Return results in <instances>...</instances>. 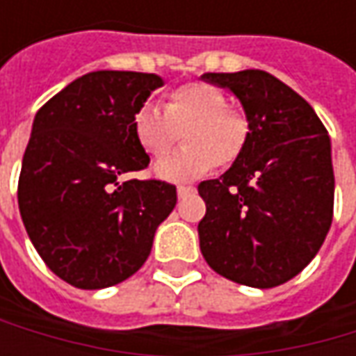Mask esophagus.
<instances>
[{
	"label": "esophagus",
	"instance_id": "34e87169",
	"mask_svg": "<svg viewBox=\"0 0 356 356\" xmlns=\"http://www.w3.org/2000/svg\"><path fill=\"white\" fill-rule=\"evenodd\" d=\"M196 188L194 186H178L176 188V192H178V198H184V196H188V194H192Z\"/></svg>",
	"mask_w": 356,
	"mask_h": 356
}]
</instances>
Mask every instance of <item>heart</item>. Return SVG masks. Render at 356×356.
<instances>
[{
    "label": "heart",
    "instance_id": "obj_1",
    "mask_svg": "<svg viewBox=\"0 0 356 356\" xmlns=\"http://www.w3.org/2000/svg\"><path fill=\"white\" fill-rule=\"evenodd\" d=\"M182 129L184 146L154 166L162 180L184 182L208 174L216 164L229 166L250 136L248 118L229 111L226 95L208 83H186L172 90L164 108L146 103L132 115V136L150 156H162Z\"/></svg>",
    "mask_w": 356,
    "mask_h": 356
}]
</instances>
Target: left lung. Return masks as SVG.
I'll return each instance as SVG.
<instances>
[{
  "label": "left lung",
  "instance_id": "1",
  "mask_svg": "<svg viewBox=\"0 0 356 356\" xmlns=\"http://www.w3.org/2000/svg\"><path fill=\"white\" fill-rule=\"evenodd\" d=\"M202 79L238 97L250 136L226 174L200 182V250L226 280L277 287L305 269L333 222L329 134L311 104L266 71Z\"/></svg>",
  "mask_w": 356,
  "mask_h": 356
}]
</instances>
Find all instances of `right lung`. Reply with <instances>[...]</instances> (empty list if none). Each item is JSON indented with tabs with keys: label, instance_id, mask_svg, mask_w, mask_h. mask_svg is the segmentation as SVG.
I'll list each match as a JSON object with an SVG mask.
<instances>
[{
	"label": "right lung",
	"instance_id": "add662e5",
	"mask_svg": "<svg viewBox=\"0 0 356 356\" xmlns=\"http://www.w3.org/2000/svg\"><path fill=\"white\" fill-rule=\"evenodd\" d=\"M158 87L152 73L95 71L35 115L17 184L21 220L45 266L73 287L129 280L176 206V186L122 180L150 162L132 115Z\"/></svg>",
	"mask_w": 356,
	"mask_h": 356
}]
</instances>
